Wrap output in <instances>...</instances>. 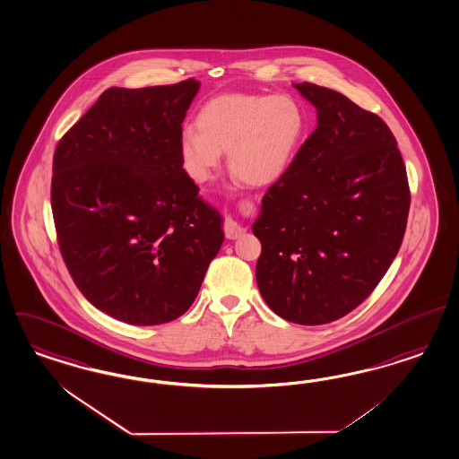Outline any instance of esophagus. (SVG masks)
Instances as JSON below:
<instances>
[{
  "mask_svg": "<svg viewBox=\"0 0 459 459\" xmlns=\"http://www.w3.org/2000/svg\"><path fill=\"white\" fill-rule=\"evenodd\" d=\"M224 236L228 238V239H236V238H239V236L245 233V228L241 226L239 223H236L235 220H231L230 216L228 218H224Z\"/></svg>",
  "mask_w": 459,
  "mask_h": 459,
  "instance_id": "34e87169",
  "label": "esophagus"
}]
</instances>
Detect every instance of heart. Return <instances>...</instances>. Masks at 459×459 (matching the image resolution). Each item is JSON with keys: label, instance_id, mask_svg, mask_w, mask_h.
Here are the masks:
<instances>
[{"label": "heart", "instance_id": "1", "mask_svg": "<svg viewBox=\"0 0 459 459\" xmlns=\"http://www.w3.org/2000/svg\"><path fill=\"white\" fill-rule=\"evenodd\" d=\"M196 127L179 135V158L191 179L208 181L228 152L233 174L249 186H266L289 168L303 114L287 95L221 93L199 108Z\"/></svg>", "mask_w": 459, "mask_h": 459}]
</instances>
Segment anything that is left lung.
<instances>
[{
	"label": "left lung",
	"instance_id": "1",
	"mask_svg": "<svg viewBox=\"0 0 459 459\" xmlns=\"http://www.w3.org/2000/svg\"><path fill=\"white\" fill-rule=\"evenodd\" d=\"M295 89L316 127L262 199L256 283L281 318L322 325L352 312L401 248L411 193L387 124L315 83Z\"/></svg>",
	"mask_w": 459,
	"mask_h": 459
}]
</instances>
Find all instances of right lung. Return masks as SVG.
Segmentation results:
<instances>
[{
    "mask_svg": "<svg viewBox=\"0 0 459 459\" xmlns=\"http://www.w3.org/2000/svg\"><path fill=\"white\" fill-rule=\"evenodd\" d=\"M199 82L107 89L53 154L52 211L83 297L132 325L176 320L223 245V218L183 169L179 135Z\"/></svg>",
    "mask_w": 459,
    "mask_h": 459,
    "instance_id": "obj_1",
    "label": "right lung"
}]
</instances>
